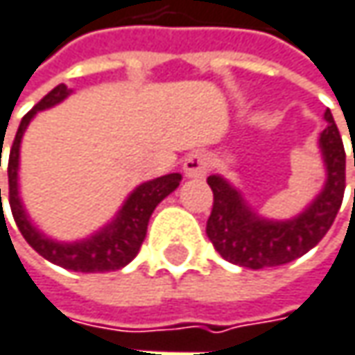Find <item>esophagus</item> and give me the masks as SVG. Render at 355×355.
I'll return each instance as SVG.
<instances>
[{
    "instance_id": "obj_1",
    "label": "esophagus",
    "mask_w": 355,
    "mask_h": 355,
    "mask_svg": "<svg viewBox=\"0 0 355 355\" xmlns=\"http://www.w3.org/2000/svg\"><path fill=\"white\" fill-rule=\"evenodd\" d=\"M210 169V157L202 151H193L184 162L186 178H204Z\"/></svg>"
}]
</instances>
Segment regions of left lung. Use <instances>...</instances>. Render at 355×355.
Wrapping results in <instances>:
<instances>
[{
    "instance_id": "8db88e82",
    "label": "left lung",
    "mask_w": 355,
    "mask_h": 355,
    "mask_svg": "<svg viewBox=\"0 0 355 355\" xmlns=\"http://www.w3.org/2000/svg\"><path fill=\"white\" fill-rule=\"evenodd\" d=\"M323 119L327 127L319 135V149L325 165V184L313 202L297 216L287 220L261 216L224 175L214 173L208 178V186L214 191V206L206 234L222 259L254 270L287 265L309 252L327 234L343 200L345 151L329 109Z\"/></svg>"
}]
</instances>
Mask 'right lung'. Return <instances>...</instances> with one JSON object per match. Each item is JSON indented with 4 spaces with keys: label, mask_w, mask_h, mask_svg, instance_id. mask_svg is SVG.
Returning <instances> with one entry per match:
<instances>
[{
    "label": "right lung",
    "mask_w": 355,
    "mask_h": 355,
    "mask_svg": "<svg viewBox=\"0 0 355 355\" xmlns=\"http://www.w3.org/2000/svg\"><path fill=\"white\" fill-rule=\"evenodd\" d=\"M70 94H72V89H68L66 85H58L21 119V123L17 127L15 139H13L12 149H10V162H8L10 206H12L13 220H15L21 236L28 241V244L38 252L40 257H44L46 261H50L54 265L68 268V270H76V272L119 270L137 257L141 244L145 241V234H147L149 218L153 214V210L157 208V204L180 186L182 173H167V175L139 184L127 196V200L123 202V206L119 208V212L114 214L113 220L107 222L103 228H98L96 232H92L87 239L64 242L44 234L32 222V218L26 212L24 202L19 198V178H17L19 147H21L24 133H26L28 125L32 123V119L40 111H46V109L60 105Z\"/></svg>",
    "instance_id": "right-lung-1"
}]
</instances>
